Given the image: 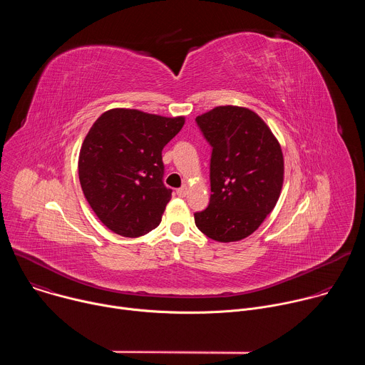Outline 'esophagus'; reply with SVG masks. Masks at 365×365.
<instances>
[{"label": "esophagus", "instance_id": "obj_1", "mask_svg": "<svg viewBox=\"0 0 365 365\" xmlns=\"http://www.w3.org/2000/svg\"><path fill=\"white\" fill-rule=\"evenodd\" d=\"M176 193H178V196H180V197H185V196H186V193H187V187H186V186H182V187H179V189L176 190Z\"/></svg>", "mask_w": 365, "mask_h": 365}]
</instances>
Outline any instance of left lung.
Returning a JSON list of instances; mask_svg holds the SVG:
<instances>
[{
	"label": "left lung",
	"mask_w": 365,
	"mask_h": 365,
	"mask_svg": "<svg viewBox=\"0 0 365 365\" xmlns=\"http://www.w3.org/2000/svg\"><path fill=\"white\" fill-rule=\"evenodd\" d=\"M212 147L211 199L195 214L199 231L220 242L251 235L274 210L283 186L282 147L267 124L242 107H217L196 117Z\"/></svg>",
	"instance_id": "8db88e82"
}]
</instances>
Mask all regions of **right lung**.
Masks as SVG:
<instances>
[{
    "mask_svg": "<svg viewBox=\"0 0 365 365\" xmlns=\"http://www.w3.org/2000/svg\"><path fill=\"white\" fill-rule=\"evenodd\" d=\"M183 124L185 117L114 108L88 131L79 182L92 211L113 232L135 238L160 224L172 197L163 183L162 150Z\"/></svg>",
    "mask_w": 365,
    "mask_h": 365,
    "instance_id": "add662e5",
    "label": "right lung"
}]
</instances>
